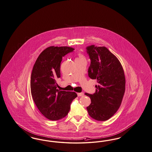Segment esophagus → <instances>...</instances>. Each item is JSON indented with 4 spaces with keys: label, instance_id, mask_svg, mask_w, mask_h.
Returning <instances> with one entry per match:
<instances>
[{
    "label": "esophagus",
    "instance_id": "34e87169",
    "mask_svg": "<svg viewBox=\"0 0 152 152\" xmlns=\"http://www.w3.org/2000/svg\"><path fill=\"white\" fill-rule=\"evenodd\" d=\"M77 96H78V97H81V96H84V93H78Z\"/></svg>",
    "mask_w": 152,
    "mask_h": 152
}]
</instances>
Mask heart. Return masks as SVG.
<instances>
[{
    "label": "heart",
    "mask_w": 152,
    "mask_h": 152,
    "mask_svg": "<svg viewBox=\"0 0 152 152\" xmlns=\"http://www.w3.org/2000/svg\"><path fill=\"white\" fill-rule=\"evenodd\" d=\"M76 59H80V60H85V56L82 54H79V57L77 58Z\"/></svg>",
    "instance_id": "heart-1"
}]
</instances>
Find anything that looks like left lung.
<instances>
[{
  "label": "left lung",
  "instance_id": "8db88e82",
  "mask_svg": "<svg viewBox=\"0 0 152 152\" xmlns=\"http://www.w3.org/2000/svg\"><path fill=\"white\" fill-rule=\"evenodd\" d=\"M86 50L91 61L88 76L97 79L98 84L95 93H85L91 99L86 109L93 119L105 121L121 106L126 89L124 70L118 59L106 47L91 45Z\"/></svg>",
  "mask_w": 152,
  "mask_h": 152
}]
</instances>
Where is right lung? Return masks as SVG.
<instances>
[{"instance_id":"obj_1","label":"right lung","mask_w":152,"mask_h":152,"mask_svg":"<svg viewBox=\"0 0 152 152\" xmlns=\"http://www.w3.org/2000/svg\"><path fill=\"white\" fill-rule=\"evenodd\" d=\"M74 50L68 46H50L38 56L33 68L31 96L38 109L49 120L58 121L66 116L71 103L77 96L75 92L56 89L62 58Z\"/></svg>"}]
</instances>
